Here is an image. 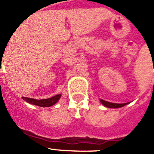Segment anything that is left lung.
Wrapping results in <instances>:
<instances>
[{"label":"left lung","mask_w":154,"mask_h":154,"mask_svg":"<svg viewBox=\"0 0 154 154\" xmlns=\"http://www.w3.org/2000/svg\"><path fill=\"white\" fill-rule=\"evenodd\" d=\"M101 103L103 104L104 106L106 107H108V108H119V107L124 106L126 103L125 104H116V103H110V102H107V101H105V100H101Z\"/></svg>","instance_id":"obj_1"}]
</instances>
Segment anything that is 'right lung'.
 I'll return each instance as SVG.
<instances>
[{
	"label": "right lung",
	"instance_id": "obj_1",
	"mask_svg": "<svg viewBox=\"0 0 154 154\" xmlns=\"http://www.w3.org/2000/svg\"><path fill=\"white\" fill-rule=\"evenodd\" d=\"M22 98H23V100L27 101L28 103L35 105V106H38L40 107H49L57 103L58 100L61 98V95L58 94L55 97H51L48 99H44V100H36V99H32V98H28V97H22Z\"/></svg>",
	"mask_w": 154,
	"mask_h": 154
}]
</instances>
